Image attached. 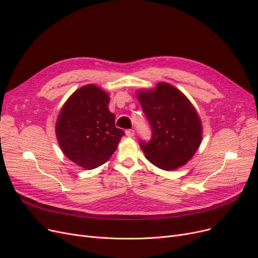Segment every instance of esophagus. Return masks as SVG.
I'll list each match as a JSON object with an SVG mask.
<instances>
[{
	"label": "esophagus",
	"mask_w": 258,
	"mask_h": 258,
	"mask_svg": "<svg viewBox=\"0 0 258 258\" xmlns=\"http://www.w3.org/2000/svg\"><path fill=\"white\" fill-rule=\"evenodd\" d=\"M126 136L129 137V138H134L135 137V130L134 129L126 130Z\"/></svg>",
	"instance_id": "1"
}]
</instances>
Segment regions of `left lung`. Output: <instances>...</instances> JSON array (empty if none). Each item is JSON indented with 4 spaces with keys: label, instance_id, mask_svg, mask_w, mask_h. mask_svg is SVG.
I'll use <instances>...</instances> for the list:
<instances>
[{
    "label": "left lung",
    "instance_id": "left-lung-1",
    "mask_svg": "<svg viewBox=\"0 0 258 258\" xmlns=\"http://www.w3.org/2000/svg\"><path fill=\"white\" fill-rule=\"evenodd\" d=\"M137 97L152 128L150 142H140L146 159L171 171L186 165L202 141V124L196 108L183 92L168 83Z\"/></svg>",
    "mask_w": 258,
    "mask_h": 258
}]
</instances>
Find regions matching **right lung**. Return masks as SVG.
<instances>
[{
	"mask_svg": "<svg viewBox=\"0 0 258 258\" xmlns=\"http://www.w3.org/2000/svg\"><path fill=\"white\" fill-rule=\"evenodd\" d=\"M108 102L110 97L104 90L89 84L74 91L58 115L56 136L61 151L84 169L105 163L124 136L115 127Z\"/></svg>",
	"mask_w": 258,
	"mask_h": 258,
	"instance_id": "obj_1",
	"label": "right lung"
}]
</instances>
